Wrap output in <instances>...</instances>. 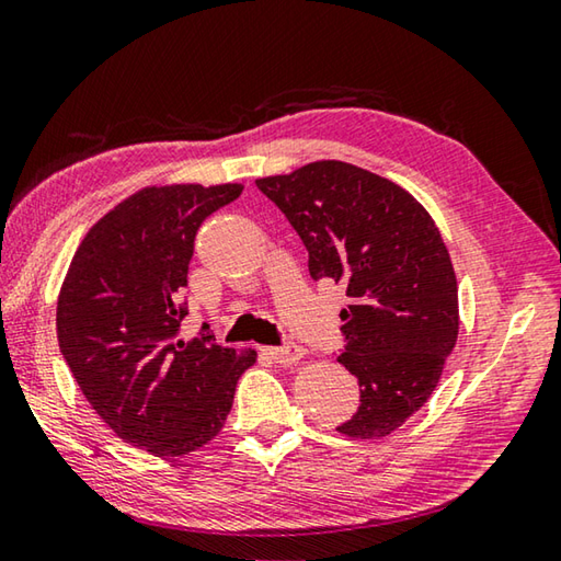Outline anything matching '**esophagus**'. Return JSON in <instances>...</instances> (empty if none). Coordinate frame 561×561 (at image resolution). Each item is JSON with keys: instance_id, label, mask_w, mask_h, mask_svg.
Wrapping results in <instances>:
<instances>
[{"instance_id": "obj_1", "label": "esophagus", "mask_w": 561, "mask_h": 561, "mask_svg": "<svg viewBox=\"0 0 561 561\" xmlns=\"http://www.w3.org/2000/svg\"><path fill=\"white\" fill-rule=\"evenodd\" d=\"M264 353H267L270 358L279 365H291V363H299L304 358V348L297 343L284 345V348H264Z\"/></svg>"}]
</instances>
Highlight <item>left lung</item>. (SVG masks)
<instances>
[{
  "instance_id": "left-lung-1",
  "label": "left lung",
  "mask_w": 561,
  "mask_h": 561,
  "mask_svg": "<svg viewBox=\"0 0 561 561\" xmlns=\"http://www.w3.org/2000/svg\"><path fill=\"white\" fill-rule=\"evenodd\" d=\"M304 248L311 277L343 284L339 363L360 385V407L335 426L380 439L430 400L458 339L454 264L430 213L402 186L345 161H313L257 179Z\"/></svg>"
}]
</instances>
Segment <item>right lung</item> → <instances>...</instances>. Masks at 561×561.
I'll return each instance as SVG.
<instances>
[{
    "label": "right lung",
    "instance_id": "obj_1",
    "mask_svg": "<svg viewBox=\"0 0 561 561\" xmlns=\"http://www.w3.org/2000/svg\"><path fill=\"white\" fill-rule=\"evenodd\" d=\"M240 193V183L137 191L88 230L58 294V345L85 400L119 439L161 458L218 436L257 360L222 348L208 325L179 339L193 240Z\"/></svg>",
    "mask_w": 561,
    "mask_h": 561
}]
</instances>
